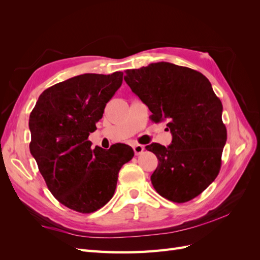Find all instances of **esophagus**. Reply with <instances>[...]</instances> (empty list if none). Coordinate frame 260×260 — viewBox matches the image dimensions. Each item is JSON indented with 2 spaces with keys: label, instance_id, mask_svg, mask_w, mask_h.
Wrapping results in <instances>:
<instances>
[{
  "label": "esophagus",
  "instance_id": "esophagus-1",
  "mask_svg": "<svg viewBox=\"0 0 260 260\" xmlns=\"http://www.w3.org/2000/svg\"><path fill=\"white\" fill-rule=\"evenodd\" d=\"M133 151H135V154H136V155H140L141 153H143L144 146L141 145V144H137V145L133 146Z\"/></svg>",
  "mask_w": 260,
  "mask_h": 260
}]
</instances>
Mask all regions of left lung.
Here are the masks:
<instances>
[{"mask_svg": "<svg viewBox=\"0 0 260 260\" xmlns=\"http://www.w3.org/2000/svg\"><path fill=\"white\" fill-rule=\"evenodd\" d=\"M124 81L152 112L154 122H167L171 144L147 145L158 166L151 176L156 192L175 203L200 195L221 167L226 142L222 104L207 78L171 62L125 70Z\"/></svg>", "mask_w": 260, "mask_h": 260, "instance_id": "8db88e82", "label": "left lung"}]
</instances>
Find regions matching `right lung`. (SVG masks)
<instances>
[{"instance_id": "obj_1", "label": "right lung", "mask_w": 260, "mask_h": 260, "mask_svg": "<svg viewBox=\"0 0 260 260\" xmlns=\"http://www.w3.org/2000/svg\"><path fill=\"white\" fill-rule=\"evenodd\" d=\"M121 72L84 74L42 92L29 118L30 153L49 190L66 207L90 214L111 201L129 145L91 149L90 133L122 83Z\"/></svg>"}]
</instances>
